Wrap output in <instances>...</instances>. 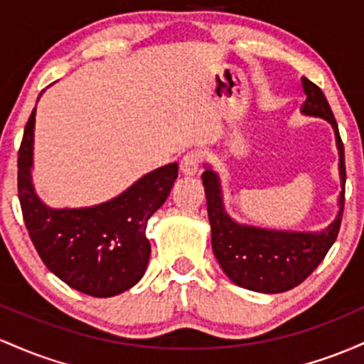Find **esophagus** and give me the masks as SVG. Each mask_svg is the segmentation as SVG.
<instances>
[{
	"label": "esophagus",
	"mask_w": 364,
	"mask_h": 364,
	"mask_svg": "<svg viewBox=\"0 0 364 364\" xmlns=\"http://www.w3.org/2000/svg\"><path fill=\"white\" fill-rule=\"evenodd\" d=\"M201 165V154L198 151H189L182 156L181 160V171L183 175H196Z\"/></svg>",
	"instance_id": "esophagus-1"
}]
</instances>
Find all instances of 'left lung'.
Listing matches in <instances>:
<instances>
[{"label": "left lung", "mask_w": 364, "mask_h": 364, "mask_svg": "<svg viewBox=\"0 0 364 364\" xmlns=\"http://www.w3.org/2000/svg\"><path fill=\"white\" fill-rule=\"evenodd\" d=\"M301 82L306 94L301 112L309 117L323 118L336 132L342 193L338 196L341 210L328 227L321 232H292L240 225L227 215L223 208L218 175L210 166H206L201 175L211 225V246L216 259L234 284L255 292L279 294L291 291L308 279L336 242L342 222L346 201L344 144L323 91L306 77Z\"/></svg>", "instance_id": "8db88e82"}]
</instances>
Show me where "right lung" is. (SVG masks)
<instances>
[{
  "instance_id": "obj_1",
  "label": "right lung",
  "mask_w": 364,
  "mask_h": 364,
  "mask_svg": "<svg viewBox=\"0 0 364 364\" xmlns=\"http://www.w3.org/2000/svg\"><path fill=\"white\" fill-rule=\"evenodd\" d=\"M34 124L36 108L18 149V199L36 251L48 270L75 291L92 297L129 291L148 267L151 244L146 225L168 198L178 165L149 171L120 196L96 206L53 210L32 186Z\"/></svg>"
}]
</instances>
